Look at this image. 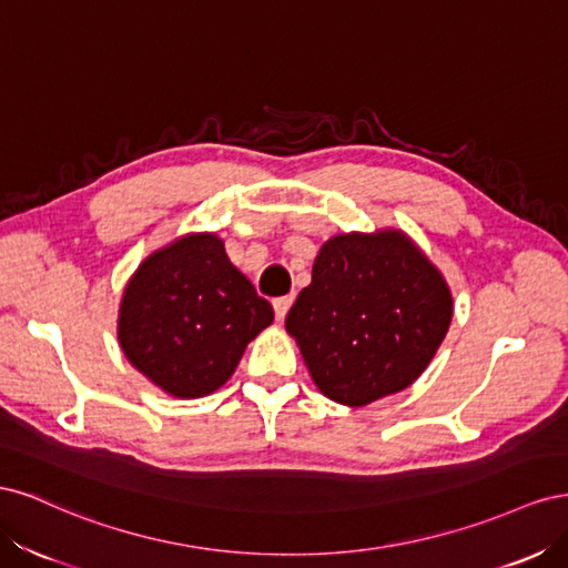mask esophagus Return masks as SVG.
Listing matches in <instances>:
<instances>
[{"label": "esophagus", "instance_id": "1", "mask_svg": "<svg viewBox=\"0 0 568 568\" xmlns=\"http://www.w3.org/2000/svg\"><path fill=\"white\" fill-rule=\"evenodd\" d=\"M291 303H294V296H282V298H274V301H272L274 317H277V322H282V320L286 317Z\"/></svg>", "mask_w": 568, "mask_h": 568}]
</instances>
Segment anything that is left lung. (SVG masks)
Wrapping results in <instances>:
<instances>
[{
    "mask_svg": "<svg viewBox=\"0 0 568 568\" xmlns=\"http://www.w3.org/2000/svg\"><path fill=\"white\" fill-rule=\"evenodd\" d=\"M450 320L448 284L407 234L351 232L320 248L286 332L326 398L363 407L415 384Z\"/></svg>",
    "mask_w": 568,
    "mask_h": 568,
    "instance_id": "1",
    "label": "left lung"
}]
</instances>
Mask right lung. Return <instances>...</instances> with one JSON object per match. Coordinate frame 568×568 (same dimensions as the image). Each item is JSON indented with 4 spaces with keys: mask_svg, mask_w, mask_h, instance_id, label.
<instances>
[{
    "mask_svg": "<svg viewBox=\"0 0 568 568\" xmlns=\"http://www.w3.org/2000/svg\"><path fill=\"white\" fill-rule=\"evenodd\" d=\"M272 320V305L230 263L222 239L186 234L153 251L130 277L118 343L165 393L203 398L230 379Z\"/></svg>",
    "mask_w": 568,
    "mask_h": 568,
    "instance_id": "right-lung-1",
    "label": "right lung"
}]
</instances>
